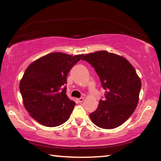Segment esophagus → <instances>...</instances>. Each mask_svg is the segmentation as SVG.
Segmentation results:
<instances>
[{"label":"esophagus","mask_w":161,"mask_h":161,"mask_svg":"<svg viewBox=\"0 0 161 161\" xmlns=\"http://www.w3.org/2000/svg\"><path fill=\"white\" fill-rule=\"evenodd\" d=\"M77 102H78L79 103L82 102L83 101H84V98H82V97H81V98H79V99H77Z\"/></svg>","instance_id":"obj_1"}]
</instances>
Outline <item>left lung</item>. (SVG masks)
Segmentation results:
<instances>
[{"mask_svg":"<svg viewBox=\"0 0 161 161\" xmlns=\"http://www.w3.org/2000/svg\"><path fill=\"white\" fill-rule=\"evenodd\" d=\"M82 59L94 68L106 91L105 99L89 114L92 121L104 129L121 126L132 115L139 99L141 81L134 67L123 57L105 50L87 54Z\"/></svg>","mask_w":161,"mask_h":161,"instance_id":"1","label":"left lung"}]
</instances>
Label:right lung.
I'll list each match as a JSON object with an SVG mask.
<instances>
[{"mask_svg":"<svg viewBox=\"0 0 161 161\" xmlns=\"http://www.w3.org/2000/svg\"><path fill=\"white\" fill-rule=\"evenodd\" d=\"M83 56L53 53L27 68L19 86L25 109L38 123L55 127L69 119L76 103L68 98L64 84L69 70Z\"/></svg>","mask_w":161,"mask_h":161,"instance_id":"add662e5","label":"right lung"}]
</instances>
